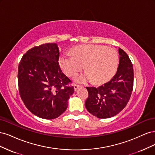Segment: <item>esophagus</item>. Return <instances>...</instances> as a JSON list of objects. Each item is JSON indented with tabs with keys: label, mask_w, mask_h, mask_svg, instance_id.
Returning <instances> with one entry per match:
<instances>
[{
	"label": "esophagus",
	"mask_w": 155,
	"mask_h": 155,
	"mask_svg": "<svg viewBox=\"0 0 155 155\" xmlns=\"http://www.w3.org/2000/svg\"><path fill=\"white\" fill-rule=\"evenodd\" d=\"M79 85H76V84H74V91H77V89L79 88Z\"/></svg>",
	"instance_id": "1"
}]
</instances>
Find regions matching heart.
Wrapping results in <instances>:
<instances>
[{
  "label": "heart",
  "mask_w": 155,
  "mask_h": 155,
  "mask_svg": "<svg viewBox=\"0 0 155 155\" xmlns=\"http://www.w3.org/2000/svg\"><path fill=\"white\" fill-rule=\"evenodd\" d=\"M72 53V55H61L59 63L69 77L76 76L85 65L87 72L77 77L78 82L105 83L113 77L118 68V54L113 48L97 45H81L74 48Z\"/></svg>",
  "instance_id": "heart-1"
}]
</instances>
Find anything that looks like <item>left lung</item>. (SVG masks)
<instances>
[{
  "instance_id": "8db88e82",
  "label": "left lung",
  "mask_w": 155,
  "mask_h": 155,
  "mask_svg": "<svg viewBox=\"0 0 155 155\" xmlns=\"http://www.w3.org/2000/svg\"><path fill=\"white\" fill-rule=\"evenodd\" d=\"M118 70L110 81L99 87H86L87 110L98 118H109L118 114L127 104L133 89L134 72L128 55L118 49Z\"/></svg>"
}]
</instances>
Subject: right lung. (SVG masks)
<instances>
[{
	"instance_id": "obj_1",
	"label": "right lung",
	"mask_w": 155,
	"mask_h": 155,
	"mask_svg": "<svg viewBox=\"0 0 155 155\" xmlns=\"http://www.w3.org/2000/svg\"><path fill=\"white\" fill-rule=\"evenodd\" d=\"M56 43L34 46L22 56L18 68L21 99L31 113L41 118H58L67 110L74 92L72 83L61 69Z\"/></svg>"
}]
</instances>
